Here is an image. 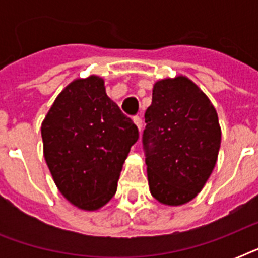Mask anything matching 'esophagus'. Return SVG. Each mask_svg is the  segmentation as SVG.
<instances>
[{
  "label": "esophagus",
  "mask_w": 258,
  "mask_h": 258,
  "mask_svg": "<svg viewBox=\"0 0 258 258\" xmlns=\"http://www.w3.org/2000/svg\"><path fill=\"white\" fill-rule=\"evenodd\" d=\"M134 121H135V124H137L138 130H139V131H142V130H143V120H142V117L135 116L134 117Z\"/></svg>",
  "instance_id": "obj_1"
}]
</instances>
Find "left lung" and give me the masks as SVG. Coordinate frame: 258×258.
Segmentation results:
<instances>
[{
	"label": "left lung",
	"instance_id": "1",
	"mask_svg": "<svg viewBox=\"0 0 258 258\" xmlns=\"http://www.w3.org/2000/svg\"><path fill=\"white\" fill-rule=\"evenodd\" d=\"M145 121L151 196L169 206L187 204L216 166L221 145L216 108L191 80L176 76L155 83Z\"/></svg>",
	"mask_w": 258,
	"mask_h": 258
}]
</instances>
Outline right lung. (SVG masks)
<instances>
[{"mask_svg":"<svg viewBox=\"0 0 258 258\" xmlns=\"http://www.w3.org/2000/svg\"><path fill=\"white\" fill-rule=\"evenodd\" d=\"M44 157L62 196L97 210L116 192L138 127L105 93L99 76L78 79L56 97L41 125Z\"/></svg>","mask_w":258,"mask_h":258,"instance_id":"add662e5","label":"right lung"}]
</instances>
